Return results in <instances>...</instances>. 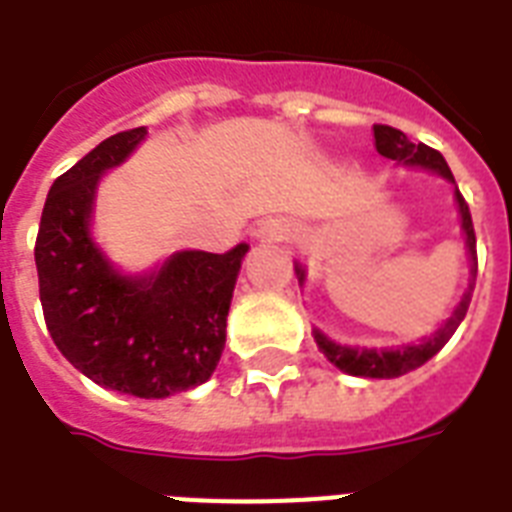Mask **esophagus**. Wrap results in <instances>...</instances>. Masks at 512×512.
<instances>
[{
  "label": "esophagus",
  "mask_w": 512,
  "mask_h": 512,
  "mask_svg": "<svg viewBox=\"0 0 512 512\" xmlns=\"http://www.w3.org/2000/svg\"><path fill=\"white\" fill-rule=\"evenodd\" d=\"M255 236L260 241H281L289 236V225L281 223V220H263L255 228Z\"/></svg>",
  "instance_id": "esophagus-1"
}]
</instances>
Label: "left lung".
<instances>
[{
    "label": "left lung",
    "mask_w": 512,
    "mask_h": 512,
    "mask_svg": "<svg viewBox=\"0 0 512 512\" xmlns=\"http://www.w3.org/2000/svg\"><path fill=\"white\" fill-rule=\"evenodd\" d=\"M374 148L377 154L396 162L398 167H414V170L433 172V175L444 177L446 183H452L454 188V204L460 212V231L465 236V252H468L470 276L468 287L462 292L460 303L454 305L452 316L433 332V335L422 337L417 342H401V345H385V348H366V345H342L335 342L329 335H324L319 327H313V340L319 345V350L327 356L329 364H335L340 372L353 374V377H369V380H393L406 372H414L417 366L436 356L438 350L444 348L449 337L457 332V327L468 313L470 297H473V287H476L478 273V257H476V233H473V220H470V209L462 199L460 188L454 183V175L449 170V164L438 151L428 148L425 143H412L401 130H393L388 124H374ZM295 273L300 287L305 284V265L295 260Z\"/></svg>",
    "instance_id": "obj_1"
}]
</instances>
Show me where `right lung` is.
Wrapping results in <instances>:
<instances>
[{
    "mask_svg": "<svg viewBox=\"0 0 512 512\" xmlns=\"http://www.w3.org/2000/svg\"><path fill=\"white\" fill-rule=\"evenodd\" d=\"M146 135V127L111 135L52 183L34 260L44 321L74 369L116 393L167 398L217 369L249 244L223 255L180 249L140 273L111 263L92 233L100 180Z\"/></svg>",
    "mask_w": 512,
    "mask_h": 512,
    "instance_id": "add662e5",
    "label": "right lung"
}]
</instances>
